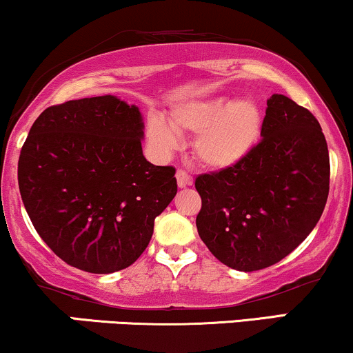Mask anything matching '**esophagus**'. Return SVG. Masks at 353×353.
Wrapping results in <instances>:
<instances>
[{
    "label": "esophagus",
    "instance_id": "34e87169",
    "mask_svg": "<svg viewBox=\"0 0 353 353\" xmlns=\"http://www.w3.org/2000/svg\"><path fill=\"white\" fill-rule=\"evenodd\" d=\"M176 183H178V188H185V186L192 185V176L188 175V173L183 172V170H178L176 172Z\"/></svg>",
    "mask_w": 353,
    "mask_h": 353
}]
</instances>
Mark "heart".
I'll return each instance as SVG.
<instances>
[{
	"mask_svg": "<svg viewBox=\"0 0 353 353\" xmlns=\"http://www.w3.org/2000/svg\"><path fill=\"white\" fill-rule=\"evenodd\" d=\"M167 122L152 117L147 139L160 155H168L180 143L178 135H194L193 155L203 167L228 170L239 165L259 142L264 114L252 99L230 95L192 99L178 103Z\"/></svg>",
	"mask_w": 353,
	"mask_h": 353,
	"instance_id": "b5f03b06",
	"label": "heart"
}]
</instances>
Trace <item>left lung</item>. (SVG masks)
I'll return each mask as SVG.
<instances>
[{
    "mask_svg": "<svg viewBox=\"0 0 353 353\" xmlns=\"http://www.w3.org/2000/svg\"><path fill=\"white\" fill-rule=\"evenodd\" d=\"M261 139L239 165L194 181L198 234L214 258L244 272L291 254L316 228L329 196V148L307 109L272 94Z\"/></svg>",
    "mask_w": 353,
    "mask_h": 353,
    "instance_id": "8db88e82",
    "label": "left lung"
}]
</instances>
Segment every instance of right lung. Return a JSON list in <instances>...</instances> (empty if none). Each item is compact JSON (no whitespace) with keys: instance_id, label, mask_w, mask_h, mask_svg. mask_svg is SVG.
Masks as SVG:
<instances>
[{"instance_id":"obj_1","label":"right lung","mask_w":353,"mask_h":353,"mask_svg":"<svg viewBox=\"0 0 353 353\" xmlns=\"http://www.w3.org/2000/svg\"><path fill=\"white\" fill-rule=\"evenodd\" d=\"M143 117L115 95L48 107L21 148L18 183L32 226L62 261L110 274L134 264L176 194L173 167L143 157Z\"/></svg>"}]
</instances>
